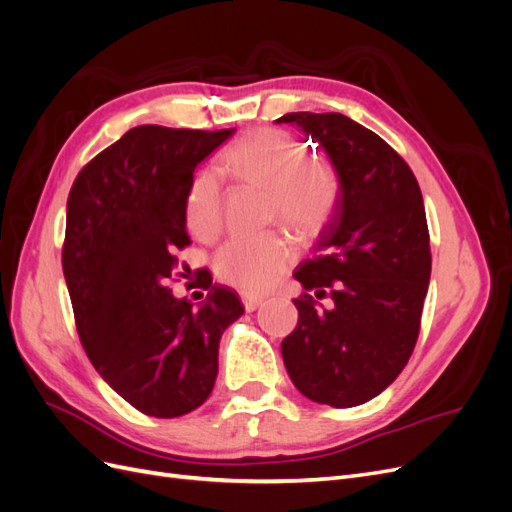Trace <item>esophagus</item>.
<instances>
[{
    "instance_id": "34e87169",
    "label": "esophagus",
    "mask_w": 512,
    "mask_h": 512,
    "mask_svg": "<svg viewBox=\"0 0 512 512\" xmlns=\"http://www.w3.org/2000/svg\"><path fill=\"white\" fill-rule=\"evenodd\" d=\"M241 301H243V307L245 312H254V309L262 303V299L258 297H252V294H241Z\"/></svg>"
}]
</instances>
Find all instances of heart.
<instances>
[{
    "label": "heart",
    "instance_id": "heart-1",
    "mask_svg": "<svg viewBox=\"0 0 512 512\" xmlns=\"http://www.w3.org/2000/svg\"><path fill=\"white\" fill-rule=\"evenodd\" d=\"M218 170L237 183L254 185L269 194L267 218L282 224L297 239L314 237L337 207V170L280 128H258L232 141L218 158ZM185 222L192 235L209 243L224 226V207L218 179L200 173L185 198ZM294 254L282 232L256 237H232L213 260L215 275L245 294L271 290L290 267Z\"/></svg>",
    "mask_w": 512,
    "mask_h": 512
}]
</instances>
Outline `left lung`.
Wrapping results in <instances>:
<instances>
[{
  "instance_id": "obj_1",
  "label": "left lung",
  "mask_w": 512,
  "mask_h": 512,
  "mask_svg": "<svg viewBox=\"0 0 512 512\" xmlns=\"http://www.w3.org/2000/svg\"><path fill=\"white\" fill-rule=\"evenodd\" d=\"M277 123L312 136L337 170V207L314 258L294 280L299 322L282 356L294 386L316 404L352 408L380 395L406 367L421 331L431 275L423 194L404 158L342 113H288ZM332 299L316 308L313 297Z\"/></svg>"
}]
</instances>
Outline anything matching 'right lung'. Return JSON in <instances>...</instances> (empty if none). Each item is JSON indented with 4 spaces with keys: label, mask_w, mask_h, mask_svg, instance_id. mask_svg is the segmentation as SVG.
Returning <instances> with one entry per match:
<instances>
[{
    "label": "right lung",
    "mask_w": 512,
    "mask_h": 512,
    "mask_svg": "<svg viewBox=\"0 0 512 512\" xmlns=\"http://www.w3.org/2000/svg\"><path fill=\"white\" fill-rule=\"evenodd\" d=\"M232 134L132 128L83 166L68 196L61 265L76 331L108 386L147 416L205 404L222 333L243 314L237 294L211 282L198 309L168 288L190 245L194 170Z\"/></svg>",
    "instance_id": "obj_1"
}]
</instances>
